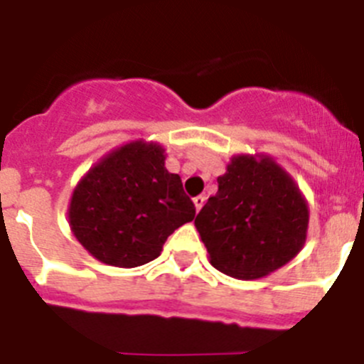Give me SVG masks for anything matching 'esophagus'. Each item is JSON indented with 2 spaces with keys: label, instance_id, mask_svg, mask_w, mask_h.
<instances>
[{
  "label": "esophagus",
  "instance_id": "obj_1",
  "mask_svg": "<svg viewBox=\"0 0 364 364\" xmlns=\"http://www.w3.org/2000/svg\"><path fill=\"white\" fill-rule=\"evenodd\" d=\"M205 205V196H198V198H194V207L196 210H201V207Z\"/></svg>",
  "mask_w": 364,
  "mask_h": 364
}]
</instances>
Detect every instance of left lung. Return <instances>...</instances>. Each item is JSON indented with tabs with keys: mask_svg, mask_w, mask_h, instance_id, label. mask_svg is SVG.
<instances>
[{
	"mask_svg": "<svg viewBox=\"0 0 364 364\" xmlns=\"http://www.w3.org/2000/svg\"><path fill=\"white\" fill-rule=\"evenodd\" d=\"M308 221L304 196L280 164L267 156H235L194 225L218 271L252 280L299 255Z\"/></svg>",
	"mask_w": 364,
	"mask_h": 364,
	"instance_id": "obj_1",
	"label": "left lung"
}]
</instances>
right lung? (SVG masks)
Segmentation results:
<instances>
[{"instance_id":"right-lung-1","label":"right lung","mask_w":364,"mask_h":364,"mask_svg":"<svg viewBox=\"0 0 364 364\" xmlns=\"http://www.w3.org/2000/svg\"><path fill=\"white\" fill-rule=\"evenodd\" d=\"M164 159L161 144L134 141L109 151L78 181L69 225L91 257L115 267L148 264L173 230L194 220V203Z\"/></svg>"}]
</instances>
